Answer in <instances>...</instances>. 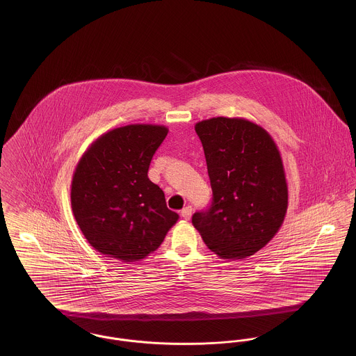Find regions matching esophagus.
<instances>
[{
    "label": "esophagus",
    "instance_id": "esophagus-1",
    "mask_svg": "<svg viewBox=\"0 0 356 356\" xmlns=\"http://www.w3.org/2000/svg\"><path fill=\"white\" fill-rule=\"evenodd\" d=\"M180 215H181V218H183L184 220H189L191 216H192V207H186L184 209H181Z\"/></svg>",
    "mask_w": 356,
    "mask_h": 356
}]
</instances>
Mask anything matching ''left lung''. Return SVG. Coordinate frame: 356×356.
I'll return each mask as SVG.
<instances>
[{
  "label": "left lung",
  "mask_w": 356,
  "mask_h": 356,
  "mask_svg": "<svg viewBox=\"0 0 356 356\" xmlns=\"http://www.w3.org/2000/svg\"><path fill=\"white\" fill-rule=\"evenodd\" d=\"M213 202L192 224L207 247L238 260L266 247L280 229L288 208L283 160L272 136L243 118L196 122Z\"/></svg>",
  "instance_id": "1"
}]
</instances>
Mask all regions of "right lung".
<instances>
[{
  "label": "right lung",
  "mask_w": 356,
  "mask_h": 356,
  "mask_svg": "<svg viewBox=\"0 0 356 356\" xmlns=\"http://www.w3.org/2000/svg\"><path fill=\"white\" fill-rule=\"evenodd\" d=\"M165 125L129 124L99 136L80 157L72 177L70 204L88 243L124 263L154 252L179 215L148 179Z\"/></svg>",
  "instance_id": "obj_1"
}]
</instances>
